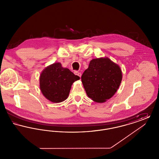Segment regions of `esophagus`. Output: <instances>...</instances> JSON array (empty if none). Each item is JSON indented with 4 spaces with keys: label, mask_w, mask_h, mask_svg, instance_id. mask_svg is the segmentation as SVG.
<instances>
[{
    "label": "esophagus",
    "mask_w": 159,
    "mask_h": 159,
    "mask_svg": "<svg viewBox=\"0 0 159 159\" xmlns=\"http://www.w3.org/2000/svg\"><path fill=\"white\" fill-rule=\"evenodd\" d=\"M74 73H75V75H76V76H78L79 77H81L82 76V74L80 73V72H78V71H75V72H74Z\"/></svg>",
    "instance_id": "1"
}]
</instances>
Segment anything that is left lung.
<instances>
[{
  "mask_svg": "<svg viewBox=\"0 0 159 159\" xmlns=\"http://www.w3.org/2000/svg\"><path fill=\"white\" fill-rule=\"evenodd\" d=\"M82 82L87 95L97 102H106L117 91L122 79L120 68L107 58L91 61Z\"/></svg>",
  "mask_w": 159,
  "mask_h": 159,
  "instance_id": "1",
  "label": "left lung"
}]
</instances>
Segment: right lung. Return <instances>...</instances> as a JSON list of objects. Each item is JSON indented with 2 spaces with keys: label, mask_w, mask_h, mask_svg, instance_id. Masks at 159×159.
Listing matches in <instances>:
<instances>
[{
  "label": "right lung",
  "mask_w": 159,
  "mask_h": 159,
  "mask_svg": "<svg viewBox=\"0 0 159 159\" xmlns=\"http://www.w3.org/2000/svg\"><path fill=\"white\" fill-rule=\"evenodd\" d=\"M80 77L69 69L56 62L43 70L40 76V88L43 95L53 102L67 98L73 83Z\"/></svg>",
  "instance_id": "add662e5"
}]
</instances>
